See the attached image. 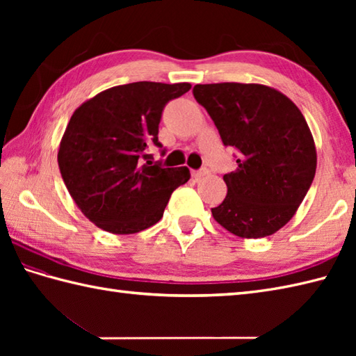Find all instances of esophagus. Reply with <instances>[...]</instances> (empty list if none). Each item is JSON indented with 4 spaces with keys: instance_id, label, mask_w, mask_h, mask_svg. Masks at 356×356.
I'll return each mask as SVG.
<instances>
[{
    "instance_id": "1",
    "label": "esophagus",
    "mask_w": 356,
    "mask_h": 356,
    "mask_svg": "<svg viewBox=\"0 0 356 356\" xmlns=\"http://www.w3.org/2000/svg\"><path fill=\"white\" fill-rule=\"evenodd\" d=\"M209 171L208 170H205V168H203V170H199V171H193V177L194 179H202L203 176H207V174H208Z\"/></svg>"
}]
</instances>
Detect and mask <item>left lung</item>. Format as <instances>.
I'll use <instances>...</instances> for the list:
<instances>
[{"instance_id": "8db88e82", "label": "left lung", "mask_w": 356, "mask_h": 356, "mask_svg": "<svg viewBox=\"0 0 356 356\" xmlns=\"http://www.w3.org/2000/svg\"><path fill=\"white\" fill-rule=\"evenodd\" d=\"M193 93L225 145L240 151L236 171L223 176L226 197L211 209L214 220L241 238L272 236L297 213L315 177L316 148L305 116L261 84H197Z\"/></svg>"}]
</instances>
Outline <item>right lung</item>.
Here are the masks:
<instances>
[{
	"instance_id": "1",
	"label": "right lung",
	"mask_w": 356,
	"mask_h": 356,
	"mask_svg": "<svg viewBox=\"0 0 356 356\" xmlns=\"http://www.w3.org/2000/svg\"><path fill=\"white\" fill-rule=\"evenodd\" d=\"M191 84L131 82L97 93L74 110L59 143L58 165L72 199L90 222L111 234H134L156 225L186 166L151 165L166 102Z\"/></svg>"
}]
</instances>
